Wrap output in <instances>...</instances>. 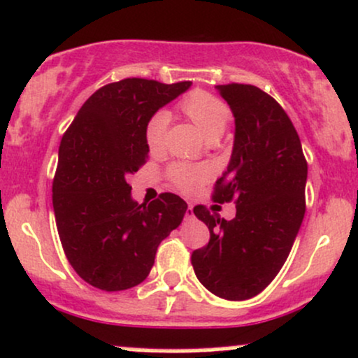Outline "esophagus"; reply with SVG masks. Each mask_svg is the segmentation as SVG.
Here are the masks:
<instances>
[{"mask_svg": "<svg viewBox=\"0 0 358 358\" xmlns=\"http://www.w3.org/2000/svg\"><path fill=\"white\" fill-rule=\"evenodd\" d=\"M186 218H187V220L194 218V211H192V204H189V206H187V210H186Z\"/></svg>", "mask_w": 358, "mask_h": 358, "instance_id": "1", "label": "esophagus"}]
</instances>
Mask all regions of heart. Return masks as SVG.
<instances>
[{"instance_id":"obj_1","label":"heart","mask_w":358,"mask_h":358,"mask_svg":"<svg viewBox=\"0 0 358 358\" xmlns=\"http://www.w3.org/2000/svg\"><path fill=\"white\" fill-rule=\"evenodd\" d=\"M180 110L192 120L208 142H218L227 130L231 113L228 104L218 96L208 91H192L180 103ZM171 115L160 110L148 118L145 125V143L148 150L157 154L166 145V135ZM169 179L176 187L184 192L194 191L204 180L211 178V169L206 166H189V164H174L167 172Z\"/></svg>"}]
</instances>
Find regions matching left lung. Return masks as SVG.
Here are the masks:
<instances>
[{
	"label": "left lung",
	"instance_id": "1",
	"mask_svg": "<svg viewBox=\"0 0 358 358\" xmlns=\"http://www.w3.org/2000/svg\"><path fill=\"white\" fill-rule=\"evenodd\" d=\"M216 90L235 116V142L213 199H235L236 215L227 222L194 206L210 242L192 252L191 264L213 294L243 301L262 292L286 262L306 211L308 164L298 131L272 96L252 84Z\"/></svg>",
	"mask_w": 358,
	"mask_h": 358
}]
</instances>
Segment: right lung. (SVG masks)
<instances>
[{
	"label": "right lung",
	"instance_id": "1",
	"mask_svg": "<svg viewBox=\"0 0 358 358\" xmlns=\"http://www.w3.org/2000/svg\"><path fill=\"white\" fill-rule=\"evenodd\" d=\"M189 87L140 78L106 84L60 140L55 223L67 260L91 286L125 291L145 280L160 242L186 215V201L172 192L138 204L127 178L147 162L148 118Z\"/></svg>",
	"mask_w": 358,
	"mask_h": 358
}]
</instances>
